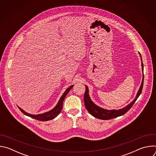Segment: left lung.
Segmentation results:
<instances>
[{
  "label": "left lung",
  "mask_w": 156,
  "mask_h": 156,
  "mask_svg": "<svg viewBox=\"0 0 156 156\" xmlns=\"http://www.w3.org/2000/svg\"><path fill=\"white\" fill-rule=\"evenodd\" d=\"M142 62V60H141ZM142 65V69L143 71V63L141 62ZM143 81L140 86V90L137 93L136 98L132 102H131L129 104H128L125 107L119 109V110H108L104 108H102L97 105H96L90 99V96H89L88 94V88L86 86V91L84 94V105L87 110L90 112V114H91L93 117L101 119V120H110L114 118H116L117 117L121 116L124 115L126 112L131 108V107L134 104V103L136 102L140 95L141 94L143 90V81H144V75L143 76Z\"/></svg>",
  "instance_id": "obj_1"
}]
</instances>
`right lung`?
I'll list each match as a JSON object with an SVG mask.
<instances>
[{
    "instance_id": "obj_1",
    "label": "right lung",
    "mask_w": 156,
    "mask_h": 156,
    "mask_svg": "<svg viewBox=\"0 0 156 156\" xmlns=\"http://www.w3.org/2000/svg\"><path fill=\"white\" fill-rule=\"evenodd\" d=\"M73 87V85L70 86L67 89V90L65 91V92L63 94V95L60 98V99L57 105L52 110H51V111H49V112H48L44 113V114H39V115H31V114L27 113L26 112H25L23 110H22L19 107H18V108H19V109L20 110V111H21L22 113H23L25 115H27L28 117H31L33 119H34L36 120H39V121H42V122L48 121V120H52L54 118H55L60 113L61 110L62 109V107H63V100L65 98L66 94L69 93V92L70 91V90H71V89Z\"/></svg>"
}]
</instances>
